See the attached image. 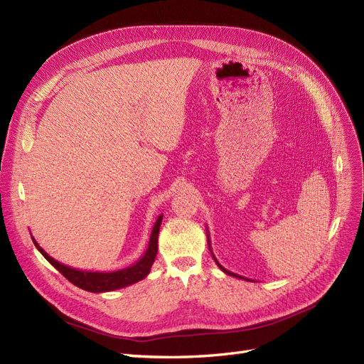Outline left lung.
<instances>
[{
	"instance_id": "left-lung-1",
	"label": "left lung",
	"mask_w": 364,
	"mask_h": 364,
	"mask_svg": "<svg viewBox=\"0 0 364 364\" xmlns=\"http://www.w3.org/2000/svg\"><path fill=\"white\" fill-rule=\"evenodd\" d=\"M206 237H208V246H209V250H211V241H209V234H208V229H206ZM211 253H213V250H211ZM213 258H214V261H215V264H217V266L220 267V269H222L226 274H229V277H235V278H241V279H246V281H249L247 278H245V277H240V274H237V273H232V272H229V270H226L223 266H222V264H220L218 261H217V258L214 257V253H213Z\"/></svg>"
}]
</instances>
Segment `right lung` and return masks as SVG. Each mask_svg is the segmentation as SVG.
<instances>
[{
  "label": "right lung",
  "mask_w": 364,
  "mask_h": 364,
  "mask_svg": "<svg viewBox=\"0 0 364 364\" xmlns=\"http://www.w3.org/2000/svg\"><path fill=\"white\" fill-rule=\"evenodd\" d=\"M162 215L164 214H161L156 218L155 225H153L149 246L144 252V255H142L136 262L132 264V266L115 270V272H90V270H79L70 266H65V264L51 258L48 253L38 245V241L35 238L31 237V240L33 243H35L36 249L43 255V258H46L51 266L56 267L65 278L75 285V287L91 291V293L114 291L144 279L150 273V269L153 266V262H155L156 253H158V235H159V228L162 223Z\"/></svg>",
  "instance_id": "obj_1"
}]
</instances>
